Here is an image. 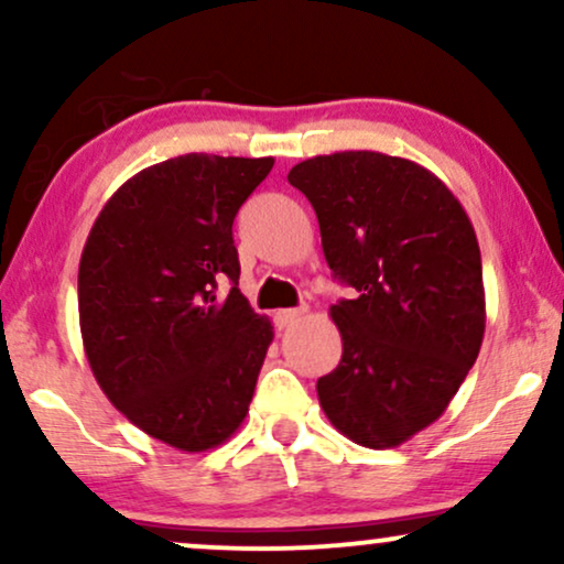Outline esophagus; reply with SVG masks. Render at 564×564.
Returning a JSON list of instances; mask_svg holds the SVG:
<instances>
[{
	"mask_svg": "<svg viewBox=\"0 0 564 564\" xmlns=\"http://www.w3.org/2000/svg\"><path fill=\"white\" fill-rule=\"evenodd\" d=\"M307 313V307H294V310H278L275 313V323L278 328H289L294 326V323L302 321V315Z\"/></svg>",
	"mask_w": 564,
	"mask_h": 564,
	"instance_id": "esophagus-1",
	"label": "esophagus"
}]
</instances>
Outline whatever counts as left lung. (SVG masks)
<instances>
[{
    "mask_svg": "<svg viewBox=\"0 0 564 564\" xmlns=\"http://www.w3.org/2000/svg\"><path fill=\"white\" fill-rule=\"evenodd\" d=\"M313 204L328 268L358 294L332 304L341 360L318 400L341 435L394 448L443 416L480 355L482 260L443 180L377 151L315 156L289 172Z\"/></svg>",
    "mask_w": 564,
    "mask_h": 564,
    "instance_id": "1",
    "label": "left lung"
}]
</instances>
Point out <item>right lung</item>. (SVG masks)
<instances>
[{
  "label": "right lung",
  "instance_id": "add662e5",
  "mask_svg": "<svg viewBox=\"0 0 564 564\" xmlns=\"http://www.w3.org/2000/svg\"><path fill=\"white\" fill-rule=\"evenodd\" d=\"M275 159L185 153L129 177L79 262V326L97 384L145 435L185 453L243 424L273 323L238 289L232 219ZM231 283L225 297L216 294Z\"/></svg>",
  "mask_w": 564,
  "mask_h": 564
}]
</instances>
